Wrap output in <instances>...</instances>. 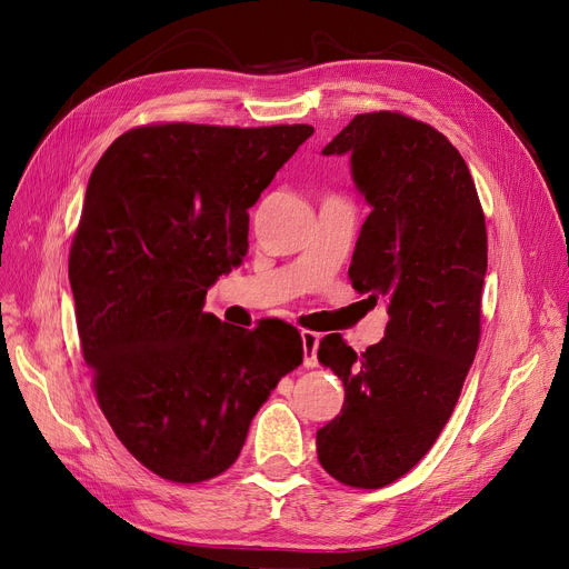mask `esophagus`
Masks as SVG:
<instances>
[{"mask_svg":"<svg viewBox=\"0 0 569 569\" xmlns=\"http://www.w3.org/2000/svg\"><path fill=\"white\" fill-rule=\"evenodd\" d=\"M318 343H320V335L302 330V346H305V367L313 369L318 367Z\"/></svg>","mask_w":569,"mask_h":569,"instance_id":"obj_1","label":"esophagus"}]
</instances>
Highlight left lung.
<instances>
[{"label":"left lung","mask_w":569,"mask_h":569,"mask_svg":"<svg viewBox=\"0 0 569 569\" xmlns=\"http://www.w3.org/2000/svg\"><path fill=\"white\" fill-rule=\"evenodd\" d=\"M350 157L371 207L348 277L385 297V337L357 355L339 335L318 362L343 382L341 415L316 433L320 466L357 489L392 485L440 436L480 341L487 226L457 147L399 112H367L322 149Z\"/></svg>","instance_id":"1"}]
</instances>
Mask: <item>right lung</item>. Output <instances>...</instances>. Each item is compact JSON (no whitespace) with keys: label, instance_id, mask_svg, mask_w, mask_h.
<instances>
[{"label":"right lung","instance_id":"obj_1","mask_svg":"<svg viewBox=\"0 0 569 569\" xmlns=\"http://www.w3.org/2000/svg\"><path fill=\"white\" fill-rule=\"evenodd\" d=\"M311 136L309 124L140 127L89 177L69 258L84 365L117 438L166 480L228 470L260 406L302 365L295 327L249 332L202 307L247 256L249 207Z\"/></svg>","mask_w":569,"mask_h":569}]
</instances>
